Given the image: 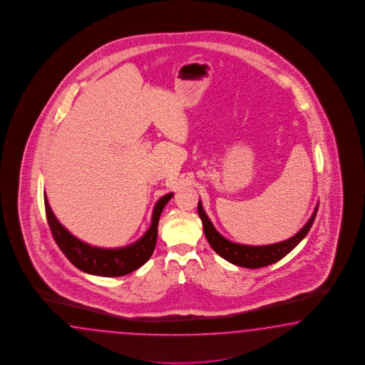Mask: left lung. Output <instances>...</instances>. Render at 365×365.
Masks as SVG:
<instances>
[{
	"instance_id": "1",
	"label": "left lung",
	"mask_w": 365,
	"mask_h": 365,
	"mask_svg": "<svg viewBox=\"0 0 365 365\" xmlns=\"http://www.w3.org/2000/svg\"><path fill=\"white\" fill-rule=\"evenodd\" d=\"M318 207L319 205H317L311 218L307 221V224L304 225L294 237H291L286 241H282V242L264 245V246H249V245L234 243L226 240L224 235H221L215 230L212 221L206 215L201 201H198L197 212L204 225L206 240L218 255H221L226 261L237 264V266H241V267L259 269V267L269 266L271 263L281 261L282 258L286 257L295 246H298V243L307 235L311 226L314 224Z\"/></svg>"
}]
</instances>
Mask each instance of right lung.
I'll list each match as a JSON object with an SVG mask.
<instances>
[{
	"label": "right lung",
	"mask_w": 365,
	"mask_h": 365,
	"mask_svg": "<svg viewBox=\"0 0 365 365\" xmlns=\"http://www.w3.org/2000/svg\"><path fill=\"white\" fill-rule=\"evenodd\" d=\"M172 196L173 193H168L156 202L152 213V224L140 240L119 249H102L78 240L56 220L48 205L46 193L45 210L47 222L56 245L75 267L99 277H122L138 270L150 259L158 241L160 215Z\"/></svg>",
	"instance_id": "obj_1"
}]
</instances>
